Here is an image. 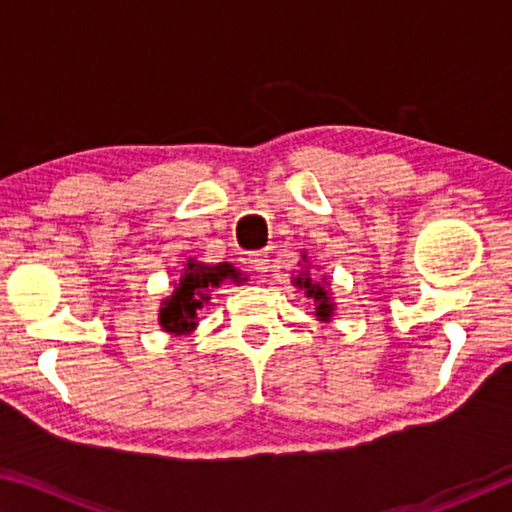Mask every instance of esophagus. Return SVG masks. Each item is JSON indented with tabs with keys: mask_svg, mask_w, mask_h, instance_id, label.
<instances>
[{
	"mask_svg": "<svg viewBox=\"0 0 512 512\" xmlns=\"http://www.w3.org/2000/svg\"><path fill=\"white\" fill-rule=\"evenodd\" d=\"M248 259H250V264H253V268H255V271H257L259 275H266V273H268V266H271V259H268V255L262 253V250H259V253H253Z\"/></svg>",
	"mask_w": 512,
	"mask_h": 512,
	"instance_id": "34e87169",
	"label": "esophagus"
}]
</instances>
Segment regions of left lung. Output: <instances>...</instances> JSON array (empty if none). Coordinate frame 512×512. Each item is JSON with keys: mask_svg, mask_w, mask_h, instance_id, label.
I'll use <instances>...</instances> for the list:
<instances>
[{"mask_svg": "<svg viewBox=\"0 0 512 512\" xmlns=\"http://www.w3.org/2000/svg\"><path fill=\"white\" fill-rule=\"evenodd\" d=\"M302 262H305V268H300V273L293 277V287L305 291V298L314 300L316 305L314 316L320 320V323H332L336 302L332 298V289H329V277L323 275L320 280H314L309 273V262L305 253H302Z\"/></svg>", "mask_w": 512, "mask_h": 512, "instance_id": "8db88e82", "label": "left lung"}]
</instances>
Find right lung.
<instances>
[{"label":"right lung","mask_w":512,"mask_h":512,"mask_svg":"<svg viewBox=\"0 0 512 512\" xmlns=\"http://www.w3.org/2000/svg\"><path fill=\"white\" fill-rule=\"evenodd\" d=\"M246 280L248 275L230 262L207 264L189 257L183 264V273L173 280L171 296L160 300L158 325L171 336H189L198 327V311L212 300L214 289L225 282L241 284Z\"/></svg>","instance_id":"1"}]
</instances>
